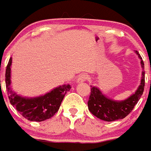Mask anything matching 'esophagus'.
<instances>
[{
	"instance_id": "1",
	"label": "esophagus",
	"mask_w": 151,
	"mask_h": 151,
	"mask_svg": "<svg viewBox=\"0 0 151 151\" xmlns=\"http://www.w3.org/2000/svg\"><path fill=\"white\" fill-rule=\"evenodd\" d=\"M88 75L85 74V73H82L78 78V80H77V82L78 83H82V82H84L88 81Z\"/></svg>"
}]
</instances>
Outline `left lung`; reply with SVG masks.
<instances>
[{"mask_svg": "<svg viewBox=\"0 0 151 151\" xmlns=\"http://www.w3.org/2000/svg\"><path fill=\"white\" fill-rule=\"evenodd\" d=\"M140 59L141 67L144 69V63L139 52L136 51ZM145 72L142 73L140 85L137 88L135 94L131 95L124 101H116L108 99L96 87L91 86V94L88 101V109L97 118L106 122H112L124 119L130 113L143 95L145 85Z\"/></svg>", "mask_w": 151, "mask_h": 151, "instance_id": "1", "label": "left lung"}]
</instances>
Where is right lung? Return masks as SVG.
I'll return each mask as SVG.
<instances>
[{"mask_svg": "<svg viewBox=\"0 0 151 151\" xmlns=\"http://www.w3.org/2000/svg\"><path fill=\"white\" fill-rule=\"evenodd\" d=\"M11 65L12 58L8 61L5 72L6 89L11 104L29 121L42 122L52 117L58 111L66 93L70 90V85L64 84L57 87L45 95L37 98H22L12 91L10 87Z\"/></svg>", "mask_w": 151, "mask_h": 151, "instance_id": "add662e5", "label": "right lung"}]
</instances>
